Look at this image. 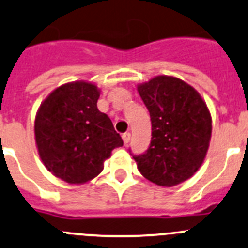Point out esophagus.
Masks as SVG:
<instances>
[{"label":"esophagus","instance_id":"obj_1","mask_svg":"<svg viewBox=\"0 0 248 248\" xmlns=\"http://www.w3.org/2000/svg\"><path fill=\"white\" fill-rule=\"evenodd\" d=\"M122 140H124V143L127 144L129 142V140H131V133L129 132H124V135H122Z\"/></svg>","mask_w":248,"mask_h":248}]
</instances>
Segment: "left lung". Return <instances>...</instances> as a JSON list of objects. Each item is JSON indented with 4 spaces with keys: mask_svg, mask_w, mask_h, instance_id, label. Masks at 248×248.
<instances>
[{
    "mask_svg": "<svg viewBox=\"0 0 248 248\" xmlns=\"http://www.w3.org/2000/svg\"><path fill=\"white\" fill-rule=\"evenodd\" d=\"M148 108L152 140L144 155H135L146 179L174 186L199 170L211 140V113L198 91L182 79L158 75L137 85Z\"/></svg>",
    "mask_w": 248,
    "mask_h": 248,
    "instance_id": "8db88e82",
    "label": "left lung"
}]
</instances>
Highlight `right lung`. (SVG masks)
Returning <instances> with one entry per match:
<instances>
[{"instance_id":"right-lung-1","label":"right lung","mask_w":248,"mask_h":248,"mask_svg":"<svg viewBox=\"0 0 248 248\" xmlns=\"http://www.w3.org/2000/svg\"><path fill=\"white\" fill-rule=\"evenodd\" d=\"M100 93L93 82H66L49 93L35 115L38 155L54 177L69 184L96 178L111 152L124 144L110 117L97 108Z\"/></svg>"}]
</instances>
